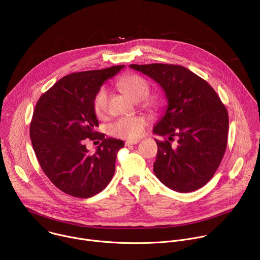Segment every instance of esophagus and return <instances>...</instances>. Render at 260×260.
<instances>
[{"mask_svg": "<svg viewBox=\"0 0 260 260\" xmlns=\"http://www.w3.org/2000/svg\"><path fill=\"white\" fill-rule=\"evenodd\" d=\"M140 141L139 140H128L125 142V146H131V145H136L138 144Z\"/></svg>", "mask_w": 260, "mask_h": 260, "instance_id": "esophagus-1", "label": "esophagus"}]
</instances>
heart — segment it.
Wrapping results in <instances>:
<instances>
[{"instance_id":"heart-1","label":"heart","mask_w":260,"mask_h":260,"mask_svg":"<svg viewBox=\"0 0 260 260\" xmlns=\"http://www.w3.org/2000/svg\"><path fill=\"white\" fill-rule=\"evenodd\" d=\"M118 85L135 101L145 100L150 92L149 82L137 74H131V75L121 78ZM108 102V89L103 87L95 93L92 102L94 114L98 117H103L107 113ZM147 105H151V102H148ZM146 125L147 121L143 116L121 117L115 120L112 124H110L109 134L121 139H137L144 134Z\"/></svg>"}]
</instances>
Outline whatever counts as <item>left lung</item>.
<instances>
[{
	"instance_id": "left-lung-1",
	"label": "left lung",
	"mask_w": 260,
	"mask_h": 260,
	"mask_svg": "<svg viewBox=\"0 0 260 260\" xmlns=\"http://www.w3.org/2000/svg\"><path fill=\"white\" fill-rule=\"evenodd\" d=\"M150 77L168 100L165 115L153 127L166 137L157 144L153 171L167 187L178 192L194 191L217 171L228 145L229 114L212 86L178 64H129ZM177 139L176 146L170 141Z\"/></svg>"
}]
</instances>
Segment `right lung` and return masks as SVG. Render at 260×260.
<instances>
[{"label":"right lung","mask_w":260,"mask_h":260,"mask_svg":"<svg viewBox=\"0 0 260 260\" xmlns=\"http://www.w3.org/2000/svg\"><path fill=\"white\" fill-rule=\"evenodd\" d=\"M123 68L72 73L37 102L29 128L34 151L45 175L69 196L91 198L115 173L117 152L124 143L95 132L99 121L92 102L103 83ZM86 138L102 141L94 155L86 149Z\"/></svg>","instance_id":"obj_1"}]
</instances>
